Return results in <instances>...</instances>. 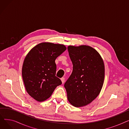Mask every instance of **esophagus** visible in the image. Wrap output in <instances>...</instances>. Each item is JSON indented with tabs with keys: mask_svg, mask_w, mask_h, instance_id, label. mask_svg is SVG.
<instances>
[{
	"mask_svg": "<svg viewBox=\"0 0 129 129\" xmlns=\"http://www.w3.org/2000/svg\"><path fill=\"white\" fill-rule=\"evenodd\" d=\"M61 81H62V84H64V82H65V78L64 77H62V78H61Z\"/></svg>",
	"mask_w": 129,
	"mask_h": 129,
	"instance_id": "1",
	"label": "esophagus"
}]
</instances>
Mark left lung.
<instances>
[{
	"label": "left lung",
	"mask_w": 129,
	"mask_h": 129,
	"mask_svg": "<svg viewBox=\"0 0 129 129\" xmlns=\"http://www.w3.org/2000/svg\"><path fill=\"white\" fill-rule=\"evenodd\" d=\"M73 69L64 84L67 99L75 107L86 106L100 93L105 79V65L99 53L82 45L67 47Z\"/></svg>",
	"instance_id": "left-lung-1"
}]
</instances>
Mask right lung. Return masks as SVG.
<instances>
[{
  "mask_svg": "<svg viewBox=\"0 0 129 129\" xmlns=\"http://www.w3.org/2000/svg\"><path fill=\"white\" fill-rule=\"evenodd\" d=\"M66 50L63 44L43 42L27 54L22 68V76L26 92L39 102L51 97L56 87L62 84L55 76L56 58Z\"/></svg>",
  "mask_w": 129,
  "mask_h": 129,
  "instance_id": "right-lung-1",
  "label": "right lung"
}]
</instances>
